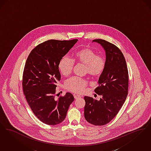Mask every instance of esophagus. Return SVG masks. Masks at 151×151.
<instances>
[{"instance_id":"34e87169","label":"esophagus","mask_w":151,"mask_h":151,"mask_svg":"<svg viewBox=\"0 0 151 151\" xmlns=\"http://www.w3.org/2000/svg\"><path fill=\"white\" fill-rule=\"evenodd\" d=\"M81 98V96L79 95H74V99H77L80 98Z\"/></svg>"}]
</instances>
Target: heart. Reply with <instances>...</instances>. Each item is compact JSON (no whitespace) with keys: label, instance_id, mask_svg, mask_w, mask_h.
Masks as SVG:
<instances>
[{"label":"heart","instance_id":"1","mask_svg":"<svg viewBox=\"0 0 151 151\" xmlns=\"http://www.w3.org/2000/svg\"><path fill=\"white\" fill-rule=\"evenodd\" d=\"M74 62L85 65V73L92 77H100L104 71L106 60L104 56L97 55L93 50L86 47L76 53L74 59L64 56L59 63V68L61 73L67 77L73 72ZM88 85L85 79L78 77H73L68 79L65 83L66 88L76 93H82Z\"/></svg>","mask_w":151,"mask_h":151}]
</instances>
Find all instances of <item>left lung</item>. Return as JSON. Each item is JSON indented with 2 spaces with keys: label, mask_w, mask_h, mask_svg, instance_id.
<instances>
[{
  "label": "left lung",
  "mask_w": 151,
  "mask_h": 151,
  "mask_svg": "<svg viewBox=\"0 0 151 151\" xmlns=\"http://www.w3.org/2000/svg\"><path fill=\"white\" fill-rule=\"evenodd\" d=\"M105 50L106 66L99 79L95 92L102 96L100 100L85 96L84 115L92 125L107 124L114 118L128 94L129 73L125 57L119 48L105 40H93Z\"/></svg>",
  "instance_id": "left-lung-1"
}]
</instances>
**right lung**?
I'll use <instances>...</instances> for the list:
<instances>
[{
	"label": "right lung",
	"instance_id": "obj_1",
	"mask_svg": "<svg viewBox=\"0 0 151 151\" xmlns=\"http://www.w3.org/2000/svg\"><path fill=\"white\" fill-rule=\"evenodd\" d=\"M78 40H50L40 43L29 53L22 76V88L35 116L47 125H58L65 118L73 95L67 92L56 99V87L61 79L60 61Z\"/></svg>",
	"mask_w": 151,
	"mask_h": 151
}]
</instances>
